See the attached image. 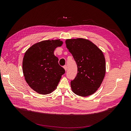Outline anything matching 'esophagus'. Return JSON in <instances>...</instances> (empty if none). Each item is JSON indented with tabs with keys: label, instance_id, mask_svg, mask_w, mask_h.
<instances>
[{
	"label": "esophagus",
	"instance_id": "1",
	"mask_svg": "<svg viewBox=\"0 0 131 131\" xmlns=\"http://www.w3.org/2000/svg\"><path fill=\"white\" fill-rule=\"evenodd\" d=\"M63 68H64V69H65V70H66V71L67 70V66L66 65H65V66H63Z\"/></svg>",
	"mask_w": 131,
	"mask_h": 131
}]
</instances>
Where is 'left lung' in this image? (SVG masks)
<instances>
[{"label": "left lung", "mask_w": 131, "mask_h": 131, "mask_svg": "<svg viewBox=\"0 0 131 131\" xmlns=\"http://www.w3.org/2000/svg\"><path fill=\"white\" fill-rule=\"evenodd\" d=\"M66 46L78 67L77 77L70 82L73 92L86 97L100 88L105 74V59L102 51L87 39H67Z\"/></svg>", "instance_id": "obj_1"}]
</instances>
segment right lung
<instances>
[{"label":"right lung","instance_id":"right-lung-1","mask_svg":"<svg viewBox=\"0 0 131 131\" xmlns=\"http://www.w3.org/2000/svg\"><path fill=\"white\" fill-rule=\"evenodd\" d=\"M63 43L59 40H43L31 46L23 59V73L30 88L41 94L56 89L64 69L58 64L54 51Z\"/></svg>","mask_w":131,"mask_h":131}]
</instances>
